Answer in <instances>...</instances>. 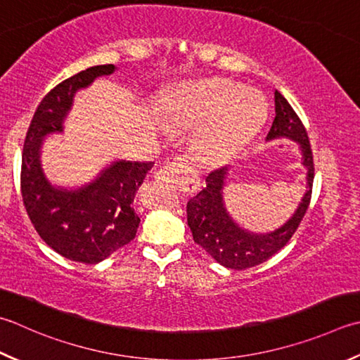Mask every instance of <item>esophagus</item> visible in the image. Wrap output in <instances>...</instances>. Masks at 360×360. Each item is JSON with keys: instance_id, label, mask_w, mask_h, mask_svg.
Wrapping results in <instances>:
<instances>
[{"instance_id": "obj_1", "label": "esophagus", "mask_w": 360, "mask_h": 360, "mask_svg": "<svg viewBox=\"0 0 360 360\" xmlns=\"http://www.w3.org/2000/svg\"><path fill=\"white\" fill-rule=\"evenodd\" d=\"M192 172V168L187 164V160L184 159H174L170 164H167L165 167H162L160 170L156 172L154 178L159 182V184L165 186V187H173L176 184V179L179 178V174H186Z\"/></svg>"}]
</instances>
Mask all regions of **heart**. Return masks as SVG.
Returning a JSON list of instances; mask_svg holds the SVG:
<instances>
[{
	"label": "heart",
	"mask_w": 360,
	"mask_h": 360,
	"mask_svg": "<svg viewBox=\"0 0 360 360\" xmlns=\"http://www.w3.org/2000/svg\"><path fill=\"white\" fill-rule=\"evenodd\" d=\"M265 118L266 103L259 91L224 77H209L176 94L164 124L172 131H198L193 140L196 156L215 165L242 151Z\"/></svg>",
	"instance_id": "1"
}]
</instances>
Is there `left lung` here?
<instances>
[{
  "label": "left lung",
  "instance_id": "8db88e82",
  "mask_svg": "<svg viewBox=\"0 0 360 360\" xmlns=\"http://www.w3.org/2000/svg\"><path fill=\"white\" fill-rule=\"evenodd\" d=\"M276 117L266 134L265 142L288 139L298 145L301 165L306 168V192L292 217L271 232H252L242 228L228 212L223 198L228 167L215 170L206 178V187L187 202V223L195 243L214 257L218 264L232 270H245L270 259L290 240L309 207L314 182V160L307 132L292 105L274 91Z\"/></svg>",
  "mask_w": 360,
  "mask_h": 360
}]
</instances>
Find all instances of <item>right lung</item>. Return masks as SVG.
Masks as SVG:
<instances>
[{"instance_id":"1","label":"right lung","mask_w":360,"mask_h":360,"mask_svg":"<svg viewBox=\"0 0 360 360\" xmlns=\"http://www.w3.org/2000/svg\"><path fill=\"white\" fill-rule=\"evenodd\" d=\"M115 65H96L58 84L41 100L26 134L21 156V195L26 212L45 243L75 262L98 264L128 245L140 218L132 202L154 162L118 159L81 187L54 186L41 165V146L51 134H62L77 91Z\"/></svg>"}]
</instances>
